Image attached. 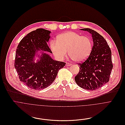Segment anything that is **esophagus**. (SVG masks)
<instances>
[{
	"label": "esophagus",
	"mask_w": 125,
	"mask_h": 125,
	"mask_svg": "<svg viewBox=\"0 0 125 125\" xmlns=\"http://www.w3.org/2000/svg\"><path fill=\"white\" fill-rule=\"evenodd\" d=\"M70 65H71V64L70 63H68V62L66 63V66H70Z\"/></svg>",
	"instance_id": "obj_1"
}]
</instances>
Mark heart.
<instances>
[{"label": "heart", "instance_id": "1", "mask_svg": "<svg viewBox=\"0 0 125 125\" xmlns=\"http://www.w3.org/2000/svg\"><path fill=\"white\" fill-rule=\"evenodd\" d=\"M93 47L91 39L86 36L73 31L64 32L57 37V40L50 42V48L59 59H63L67 54L74 61L85 60L90 55Z\"/></svg>", "mask_w": 125, "mask_h": 125}]
</instances>
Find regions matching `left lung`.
Segmentation results:
<instances>
[{"label":"left lung","instance_id":"obj_1","mask_svg":"<svg viewBox=\"0 0 125 125\" xmlns=\"http://www.w3.org/2000/svg\"><path fill=\"white\" fill-rule=\"evenodd\" d=\"M81 30L92 35L94 45L87 60L78 63L80 69L75 81L80 87L94 91L109 80L113 68L111 51L105 39L98 33L88 28Z\"/></svg>","mask_w":125,"mask_h":125}]
</instances>
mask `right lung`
Wrapping results in <instances>:
<instances>
[{"label": "right lung", "instance_id": "right-lung-1", "mask_svg": "<svg viewBox=\"0 0 125 125\" xmlns=\"http://www.w3.org/2000/svg\"><path fill=\"white\" fill-rule=\"evenodd\" d=\"M51 31L38 29L24 36L16 49L14 66L19 79L29 88L38 90L45 89L55 80L64 62L53 60L44 51L52 53L47 45ZM43 51L40 60L35 63V53Z\"/></svg>", "mask_w": 125, "mask_h": 125}]
</instances>
